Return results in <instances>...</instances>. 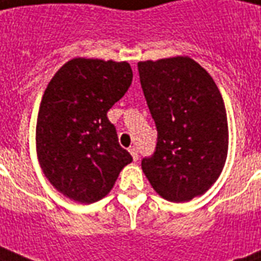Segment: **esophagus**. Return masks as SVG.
Returning <instances> with one entry per match:
<instances>
[{"mask_svg": "<svg viewBox=\"0 0 261 261\" xmlns=\"http://www.w3.org/2000/svg\"><path fill=\"white\" fill-rule=\"evenodd\" d=\"M128 151H130V154L133 155V160H134V161H137V160H138V149H137V147L135 146H131L130 149H128Z\"/></svg>", "mask_w": 261, "mask_h": 261, "instance_id": "34e87169", "label": "esophagus"}]
</instances>
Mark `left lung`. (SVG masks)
<instances>
[{"instance_id": "left-lung-1", "label": "left lung", "mask_w": 261, "mask_h": 261, "mask_svg": "<svg viewBox=\"0 0 261 261\" xmlns=\"http://www.w3.org/2000/svg\"><path fill=\"white\" fill-rule=\"evenodd\" d=\"M143 94L157 127V145L142 160L151 187L171 202L203 195L222 172L229 128L211 75L188 57L138 62Z\"/></svg>"}]
</instances>
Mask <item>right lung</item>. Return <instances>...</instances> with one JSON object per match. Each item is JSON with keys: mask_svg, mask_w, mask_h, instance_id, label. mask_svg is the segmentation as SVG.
Segmentation results:
<instances>
[{"mask_svg": "<svg viewBox=\"0 0 261 261\" xmlns=\"http://www.w3.org/2000/svg\"><path fill=\"white\" fill-rule=\"evenodd\" d=\"M131 81L127 62L74 58L47 85L36 122V153L44 176L67 198L100 200L133 161L107 118Z\"/></svg>", "mask_w": 261, "mask_h": 261, "instance_id": "add662e5", "label": "right lung"}]
</instances>
